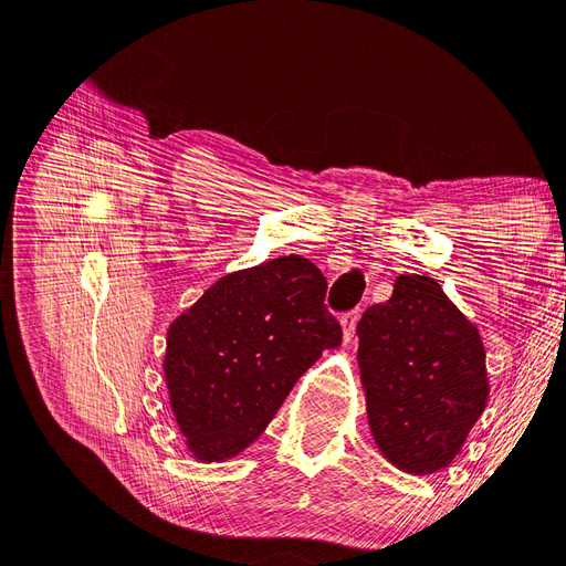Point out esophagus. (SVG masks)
Masks as SVG:
<instances>
[{
  "instance_id": "esophagus-1",
  "label": "esophagus",
  "mask_w": 566,
  "mask_h": 566,
  "mask_svg": "<svg viewBox=\"0 0 566 566\" xmlns=\"http://www.w3.org/2000/svg\"><path fill=\"white\" fill-rule=\"evenodd\" d=\"M342 335H345V342H349L354 337V328H356V321H358V312H347L342 314Z\"/></svg>"
}]
</instances>
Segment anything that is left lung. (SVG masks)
I'll use <instances>...</instances> for the list:
<instances>
[{"label": "left lung", "instance_id": "obj_1", "mask_svg": "<svg viewBox=\"0 0 566 566\" xmlns=\"http://www.w3.org/2000/svg\"><path fill=\"white\" fill-rule=\"evenodd\" d=\"M368 424L382 455L432 474L458 455L489 399L486 352L474 325L430 276H399L356 325Z\"/></svg>", "mask_w": 566, "mask_h": 566}]
</instances>
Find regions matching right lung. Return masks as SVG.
<instances>
[{"label":"right lung","instance_id":"add662e5","mask_svg":"<svg viewBox=\"0 0 566 566\" xmlns=\"http://www.w3.org/2000/svg\"><path fill=\"white\" fill-rule=\"evenodd\" d=\"M328 281L290 254L219 279L167 331L165 380L179 430L202 462L233 458L323 349L342 342Z\"/></svg>","mask_w":566,"mask_h":566}]
</instances>
